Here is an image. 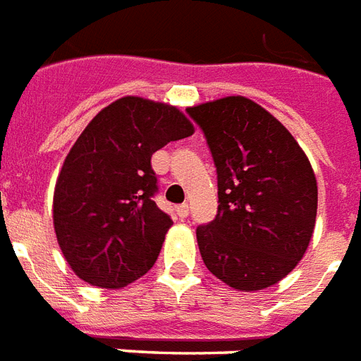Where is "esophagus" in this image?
<instances>
[{
	"mask_svg": "<svg viewBox=\"0 0 361 361\" xmlns=\"http://www.w3.org/2000/svg\"><path fill=\"white\" fill-rule=\"evenodd\" d=\"M177 214H178V218H180V220H184V218H188V214H190V207L186 203H183V204H178L177 207Z\"/></svg>",
	"mask_w": 361,
	"mask_h": 361,
	"instance_id": "34e87169",
	"label": "esophagus"
}]
</instances>
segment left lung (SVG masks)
I'll list each match as a JSON object with an SVG mask.
<instances>
[{
	"mask_svg": "<svg viewBox=\"0 0 361 361\" xmlns=\"http://www.w3.org/2000/svg\"><path fill=\"white\" fill-rule=\"evenodd\" d=\"M203 130L218 173V214L199 226V252L233 289L283 279L310 246L317 218L315 173L290 132L246 97L186 109Z\"/></svg>",
	"mask_w": 361,
	"mask_h": 361,
	"instance_id": "left-lung-1",
	"label": "left lung"
}]
</instances>
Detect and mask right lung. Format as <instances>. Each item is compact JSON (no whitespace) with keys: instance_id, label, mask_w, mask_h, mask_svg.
Segmentation results:
<instances>
[{"instance_id":"right-lung-1","label":"right lung","mask_w":361,"mask_h":361,"mask_svg":"<svg viewBox=\"0 0 361 361\" xmlns=\"http://www.w3.org/2000/svg\"><path fill=\"white\" fill-rule=\"evenodd\" d=\"M194 134L177 108L125 97L94 117L66 154L54 192V227L78 278L119 289L149 272L171 218L158 209L152 154Z\"/></svg>"}]
</instances>
